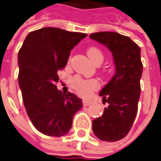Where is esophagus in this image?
<instances>
[{
    "mask_svg": "<svg viewBox=\"0 0 161 161\" xmlns=\"http://www.w3.org/2000/svg\"><path fill=\"white\" fill-rule=\"evenodd\" d=\"M91 103V101H88V100H84V101H83V105H84V106H88V105H90Z\"/></svg>",
    "mask_w": 161,
    "mask_h": 161,
    "instance_id": "1",
    "label": "esophagus"
}]
</instances>
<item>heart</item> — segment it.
Here are the masks:
<instances>
[{
    "instance_id": "1",
    "label": "heart",
    "mask_w": 161,
    "mask_h": 161,
    "mask_svg": "<svg viewBox=\"0 0 161 161\" xmlns=\"http://www.w3.org/2000/svg\"><path fill=\"white\" fill-rule=\"evenodd\" d=\"M87 56L92 62L95 64L98 60H103V54L97 47H90L87 50ZM72 86H74L75 91L83 97H88L99 87L97 81L86 80L79 76H75L72 79Z\"/></svg>"
}]
</instances>
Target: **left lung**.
<instances>
[{
	"instance_id": "8db88e82",
	"label": "left lung",
	"mask_w": 161,
	"mask_h": 161,
	"mask_svg": "<svg viewBox=\"0 0 161 161\" xmlns=\"http://www.w3.org/2000/svg\"><path fill=\"white\" fill-rule=\"evenodd\" d=\"M90 38L112 53L116 66L113 77L99 93L108 106L102 117L92 121V131L102 141H119L130 131L137 114L142 73L141 49L128 36L116 32L93 33Z\"/></svg>"
}]
</instances>
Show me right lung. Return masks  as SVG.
Masks as SVG:
<instances>
[{
    "mask_svg": "<svg viewBox=\"0 0 161 161\" xmlns=\"http://www.w3.org/2000/svg\"><path fill=\"white\" fill-rule=\"evenodd\" d=\"M86 34L55 27L30 32L18 56L19 85L25 110L32 124L49 136L69 133L73 117L83 107L72 92L57 89L58 70L66 67L70 51Z\"/></svg>",
    "mask_w": 161,
    "mask_h": 161,
    "instance_id": "1",
    "label": "right lung"
}]
</instances>
